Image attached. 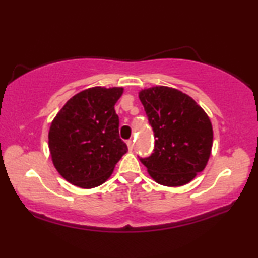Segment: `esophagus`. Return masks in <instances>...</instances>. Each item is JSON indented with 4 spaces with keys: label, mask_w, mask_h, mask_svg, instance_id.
Returning a JSON list of instances; mask_svg holds the SVG:
<instances>
[{
    "label": "esophagus",
    "mask_w": 258,
    "mask_h": 258,
    "mask_svg": "<svg viewBox=\"0 0 258 258\" xmlns=\"http://www.w3.org/2000/svg\"><path fill=\"white\" fill-rule=\"evenodd\" d=\"M126 146H128V149L129 150H133L134 149V141L133 140H129L128 142H126Z\"/></svg>",
    "instance_id": "obj_1"
}]
</instances>
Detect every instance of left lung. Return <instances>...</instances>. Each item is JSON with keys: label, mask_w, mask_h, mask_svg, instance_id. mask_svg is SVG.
Returning <instances> with one entry per match:
<instances>
[{"label": "left lung", "mask_w": 258, "mask_h": 258, "mask_svg": "<svg viewBox=\"0 0 258 258\" xmlns=\"http://www.w3.org/2000/svg\"><path fill=\"white\" fill-rule=\"evenodd\" d=\"M155 148L140 158L151 178L165 186H181L206 168L213 148V125L206 111L188 95L164 86L139 93Z\"/></svg>", "instance_id": "left-lung-1"}]
</instances>
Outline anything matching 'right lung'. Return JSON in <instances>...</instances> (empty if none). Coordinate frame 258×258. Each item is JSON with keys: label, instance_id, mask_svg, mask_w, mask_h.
Segmentation results:
<instances>
[{"label": "right lung", "instance_id": "obj_1", "mask_svg": "<svg viewBox=\"0 0 258 258\" xmlns=\"http://www.w3.org/2000/svg\"><path fill=\"white\" fill-rule=\"evenodd\" d=\"M122 94L119 87L89 88L70 98L52 119L48 134L52 163L72 184L101 185L128 151L114 108Z\"/></svg>", "mask_w": 258, "mask_h": 258}]
</instances>
